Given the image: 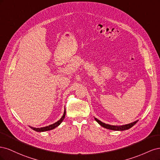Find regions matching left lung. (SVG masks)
<instances>
[{
  "instance_id": "8db88e82",
  "label": "left lung",
  "mask_w": 160,
  "mask_h": 160,
  "mask_svg": "<svg viewBox=\"0 0 160 160\" xmlns=\"http://www.w3.org/2000/svg\"><path fill=\"white\" fill-rule=\"evenodd\" d=\"M95 120L97 122H98L101 126H102L106 129H111V130H114V131H124V130H127L129 129V128H131L132 127H133V125L136 123L138 120L137 121H135V122H132V123H130L128 124H125V125H109V124H107V123H105L102 122H101L100 120H99L98 119H97L96 118L94 117Z\"/></svg>"
}]
</instances>
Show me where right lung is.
Instances as JSON below:
<instances>
[{
  "instance_id": "obj_1",
  "label": "right lung",
  "mask_w": 160,
  "mask_h": 160,
  "mask_svg": "<svg viewBox=\"0 0 160 160\" xmlns=\"http://www.w3.org/2000/svg\"><path fill=\"white\" fill-rule=\"evenodd\" d=\"M65 114H66V111H65V110H64V113H63V115H62V116L61 117V118L59 120L57 121V122L52 123L51 125H49V126H46V127H42V128H33V127H31V126H29L32 129L36 131V132H47V131H49V130H52L53 129L56 128L57 127L59 126V125L62 123V121H63V119H65Z\"/></svg>"
}]
</instances>
